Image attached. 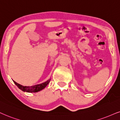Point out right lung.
Masks as SVG:
<instances>
[{"label":"right lung","mask_w":120,"mask_h":120,"mask_svg":"<svg viewBox=\"0 0 120 120\" xmlns=\"http://www.w3.org/2000/svg\"><path fill=\"white\" fill-rule=\"evenodd\" d=\"M51 79H49L46 82L42 83L41 84H39V85H37L35 86H23L20 84L14 81L13 82L15 84V85L18 87L20 90L24 92H37L38 91H41L43 89H44L45 87L47 86V85L49 83Z\"/></svg>","instance_id":"right-lung-1"}]
</instances>
